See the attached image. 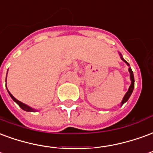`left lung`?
Returning <instances> with one entry per match:
<instances>
[{
    "label": "left lung",
    "instance_id": "left-lung-1",
    "mask_svg": "<svg viewBox=\"0 0 153 153\" xmlns=\"http://www.w3.org/2000/svg\"><path fill=\"white\" fill-rule=\"evenodd\" d=\"M121 59L123 60L124 62H126V63L129 65V63H127L126 60L124 59L123 58L121 57ZM129 72H130V80H131V85H130V88H129V90H128V91H127V93L126 94V95L124 96L123 98V100H122V102H121V105H123L125 102H126L127 100H129V98L130 97V95H131V94H132V92H133V90H134V74H133V72H132V70H131V68H129Z\"/></svg>",
    "mask_w": 153,
    "mask_h": 153
}]
</instances>
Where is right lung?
Listing matches in <instances>:
<instances>
[{"label": "right lung", "mask_w": 153, "mask_h": 153, "mask_svg": "<svg viewBox=\"0 0 153 153\" xmlns=\"http://www.w3.org/2000/svg\"><path fill=\"white\" fill-rule=\"evenodd\" d=\"M8 92H9V91H8ZM9 94H10V97L12 98V100H14L15 102H17L18 105L19 106L20 108L23 109V110H24V111H27V112H34V110H33L32 108H30L29 106L26 105V104H24V103H23V102H21L20 101H19L18 100H16V99H15V98H14V97L13 96V95H12L10 93V92H9Z\"/></svg>", "instance_id": "obj_1"}]
</instances>
